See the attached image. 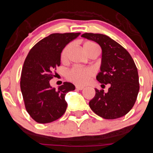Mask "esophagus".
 <instances>
[{"label":"esophagus","instance_id":"esophagus-1","mask_svg":"<svg viewBox=\"0 0 153 153\" xmlns=\"http://www.w3.org/2000/svg\"><path fill=\"white\" fill-rule=\"evenodd\" d=\"M75 88H76V89H78V90H83V89H84V87H83V86H78V85H77V86H75Z\"/></svg>","mask_w":153,"mask_h":153}]
</instances>
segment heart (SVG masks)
<instances>
[{
    "instance_id": "1",
    "label": "heart",
    "mask_w": 153,
    "mask_h": 153,
    "mask_svg": "<svg viewBox=\"0 0 153 153\" xmlns=\"http://www.w3.org/2000/svg\"><path fill=\"white\" fill-rule=\"evenodd\" d=\"M71 45H68L64 48L61 54V59L62 61H65L67 59V54L70 51ZM84 50L86 52L89 51V50L94 48H99L95 43L88 42L85 43L83 45ZM95 74V71L91 67H74L70 69L67 73V78L69 81L73 82L78 85H84L89 81L90 78L93 77Z\"/></svg>"
}]
</instances>
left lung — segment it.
Listing matches in <instances>:
<instances>
[{"label": "left lung", "mask_w": 153, "mask_h": 153, "mask_svg": "<svg viewBox=\"0 0 153 153\" xmlns=\"http://www.w3.org/2000/svg\"><path fill=\"white\" fill-rule=\"evenodd\" d=\"M82 37L97 42L102 49L100 72L97 80L110 84L108 92L95 89V96L89 106L96 114L114 120L131 110L139 91L138 70L129 53L119 43L106 35L85 33Z\"/></svg>", "instance_id": "obj_1"}]
</instances>
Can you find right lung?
Instances as JSON below:
<instances>
[{
  "instance_id": "obj_1",
  "label": "right lung",
  "mask_w": 153,
  "mask_h": 153,
  "mask_svg": "<svg viewBox=\"0 0 153 153\" xmlns=\"http://www.w3.org/2000/svg\"><path fill=\"white\" fill-rule=\"evenodd\" d=\"M81 33H52L38 42L28 53L22 69L20 89L25 108L36 123H52L65 113V95L75 87L64 82L58 89L50 81L61 64V53L69 42Z\"/></svg>"
}]
</instances>
